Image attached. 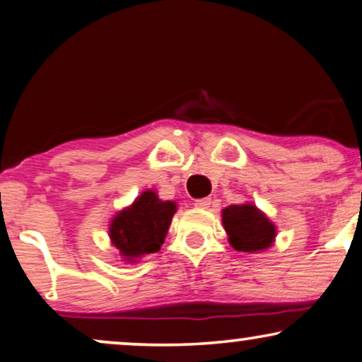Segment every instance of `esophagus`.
Returning a JSON list of instances; mask_svg holds the SVG:
<instances>
[{
	"mask_svg": "<svg viewBox=\"0 0 362 362\" xmlns=\"http://www.w3.org/2000/svg\"><path fill=\"white\" fill-rule=\"evenodd\" d=\"M210 205H211V199H200V200H195V206H197V209L206 210Z\"/></svg>",
	"mask_w": 362,
	"mask_h": 362,
	"instance_id": "obj_1",
	"label": "esophagus"
}]
</instances>
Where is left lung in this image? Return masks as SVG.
Masks as SVG:
<instances>
[{
    "label": "left lung",
    "instance_id": "left-lung-1",
    "mask_svg": "<svg viewBox=\"0 0 362 362\" xmlns=\"http://www.w3.org/2000/svg\"><path fill=\"white\" fill-rule=\"evenodd\" d=\"M228 242L237 252L257 253L269 248L276 237V226L252 204L230 205L221 211Z\"/></svg>",
    "mask_w": 362,
    "mask_h": 362
}]
</instances>
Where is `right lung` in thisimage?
Instances as JSON below:
<instances>
[{
	"label": "right lung",
	"mask_w": 362,
	"mask_h": 362,
	"mask_svg": "<svg viewBox=\"0 0 362 362\" xmlns=\"http://www.w3.org/2000/svg\"><path fill=\"white\" fill-rule=\"evenodd\" d=\"M175 211V202H162L153 190L142 192L131 206L120 210L110 221V242L125 262L156 253L163 245Z\"/></svg>",
	"instance_id": "obj_1"
}]
</instances>
